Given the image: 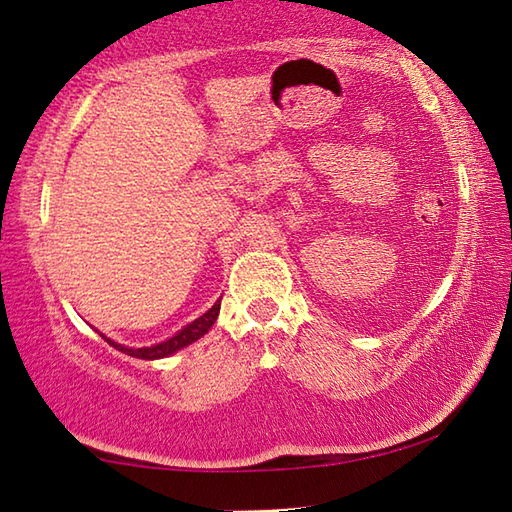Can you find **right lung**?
Instances as JSON below:
<instances>
[{"label":"right lung","instance_id":"right-lung-1","mask_svg":"<svg viewBox=\"0 0 512 512\" xmlns=\"http://www.w3.org/2000/svg\"><path fill=\"white\" fill-rule=\"evenodd\" d=\"M219 309H221V300H216L214 307L207 309L201 318H196L194 323H189L185 329H180V332H178L176 336H171L169 341L158 343V345H151V348H137V350H135V348H124V345L112 343V341L106 339V336H103V334H101V336L112 345V348H117L119 352H126L128 357H137V359H162V357H169V354H173V352H178L180 348H187V345H192L194 341L201 339L203 334L210 332V327L214 325L216 316H219Z\"/></svg>","mask_w":512,"mask_h":512}]
</instances>
